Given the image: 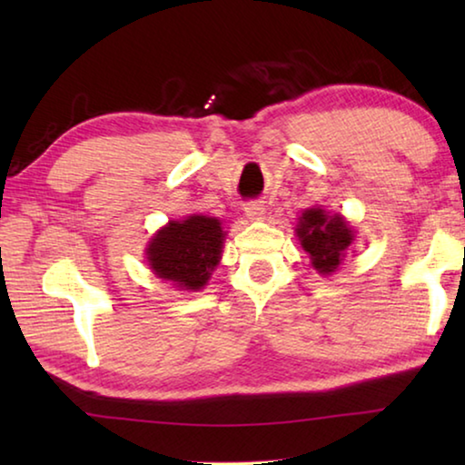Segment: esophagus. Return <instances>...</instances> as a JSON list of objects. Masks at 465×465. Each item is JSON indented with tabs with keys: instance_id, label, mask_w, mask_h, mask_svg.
Here are the masks:
<instances>
[{
	"instance_id": "esophagus-1",
	"label": "esophagus",
	"mask_w": 465,
	"mask_h": 465,
	"mask_svg": "<svg viewBox=\"0 0 465 465\" xmlns=\"http://www.w3.org/2000/svg\"><path fill=\"white\" fill-rule=\"evenodd\" d=\"M243 211H246V215H248L250 219H256V222H261V219H264V213H266L264 204L256 203V201L246 203V207H243Z\"/></svg>"
}]
</instances>
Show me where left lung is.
<instances>
[{
    "mask_svg": "<svg viewBox=\"0 0 465 465\" xmlns=\"http://www.w3.org/2000/svg\"><path fill=\"white\" fill-rule=\"evenodd\" d=\"M297 235L302 248L312 258L313 269L330 274L338 269L352 235L349 223L341 215H326L322 209H308L299 219Z\"/></svg>",
    "mask_w": 465,
    "mask_h": 465,
    "instance_id": "8db88e82",
    "label": "left lung"
}]
</instances>
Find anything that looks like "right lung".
Segmentation results:
<instances>
[{"instance_id": "1", "label": "right lung", "mask_w": 465, "mask_h": 465, "mask_svg": "<svg viewBox=\"0 0 465 465\" xmlns=\"http://www.w3.org/2000/svg\"><path fill=\"white\" fill-rule=\"evenodd\" d=\"M223 238L215 217L193 215L186 222H170L149 243V266L157 277L176 282V287L199 291L219 264Z\"/></svg>"}]
</instances>
